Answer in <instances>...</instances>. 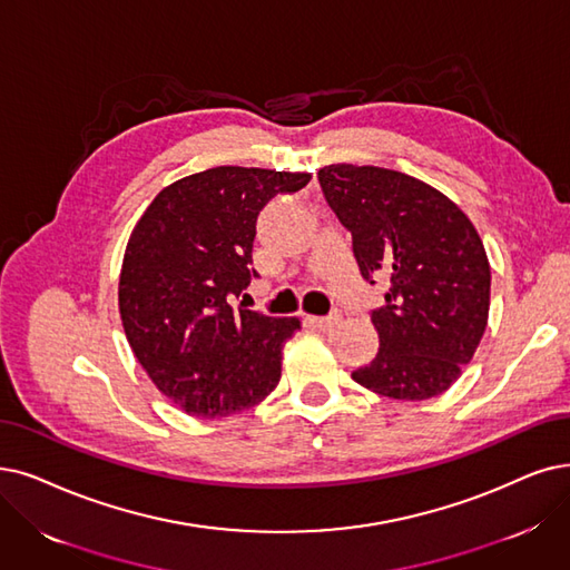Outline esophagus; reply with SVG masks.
<instances>
[{
  "label": "esophagus",
  "instance_id": "34e87169",
  "mask_svg": "<svg viewBox=\"0 0 570 570\" xmlns=\"http://www.w3.org/2000/svg\"><path fill=\"white\" fill-rule=\"evenodd\" d=\"M338 321H341L338 313H330V315H323V317H308V323L317 330H323V332H330L332 327H336Z\"/></svg>",
  "mask_w": 570,
  "mask_h": 570
}]
</instances>
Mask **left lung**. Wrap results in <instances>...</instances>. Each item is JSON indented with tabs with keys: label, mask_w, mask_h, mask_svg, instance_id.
Returning <instances> with one entry per match:
<instances>
[{
	"label": "left lung",
	"mask_w": 570,
	"mask_h": 570,
	"mask_svg": "<svg viewBox=\"0 0 570 570\" xmlns=\"http://www.w3.org/2000/svg\"><path fill=\"white\" fill-rule=\"evenodd\" d=\"M317 179L353 234L362 278L385 283V306L372 311L379 353L353 381L393 400L442 395L489 321L491 268L480 234L456 203L412 175L336 164Z\"/></svg>",
	"instance_id": "obj_1"
}]
</instances>
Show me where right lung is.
Here are the masks:
<instances>
[{
	"instance_id": "obj_1",
	"label": "right lung",
	"mask_w": 570,
	"mask_h": 570,
	"mask_svg": "<svg viewBox=\"0 0 570 570\" xmlns=\"http://www.w3.org/2000/svg\"><path fill=\"white\" fill-rule=\"evenodd\" d=\"M308 173L217 166L158 191L128 238L119 313L138 362L173 404L222 419L259 404L281 381L299 317H271L234 297L257 276L255 224Z\"/></svg>"
}]
</instances>
